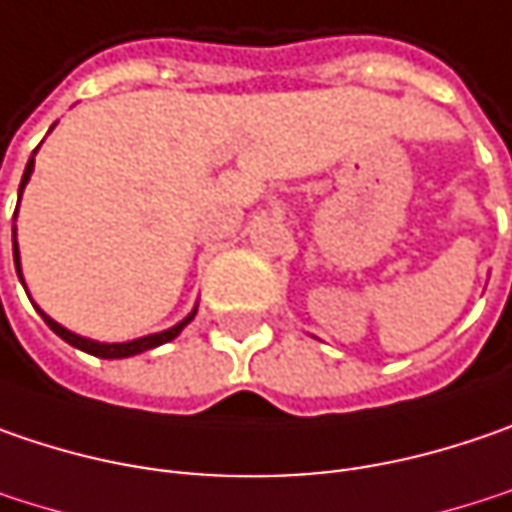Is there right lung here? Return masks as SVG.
Instances as JSON below:
<instances>
[{"instance_id":"add662e5","label":"right lung","mask_w":512,"mask_h":512,"mask_svg":"<svg viewBox=\"0 0 512 512\" xmlns=\"http://www.w3.org/2000/svg\"><path fill=\"white\" fill-rule=\"evenodd\" d=\"M31 173H34V159H28V165H25V173H22V182H19V196H22V188L28 185V179H31ZM16 234V231H14ZM14 263H16V275H19V281H22V269H19V249H16V240H14ZM40 310V307H37ZM40 316L46 321L48 327L63 339V342H69L77 350H86V353H92V356H101V359H127V356H136V353H144V350H150V347H159L170 342V339H176L179 333H182V327L185 324H191V318L196 316V310L188 318H182L179 324H173L170 330H162V333H153V336H141V339H133V342H115V345H106V342H92V339H83V336H77L72 330H66L63 324H57L54 318H48L43 310H40Z\"/></svg>"}]
</instances>
